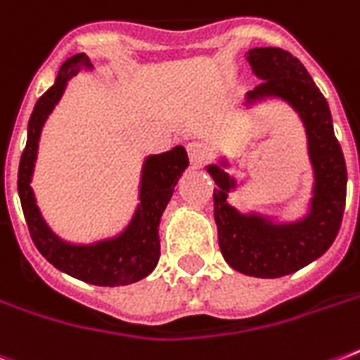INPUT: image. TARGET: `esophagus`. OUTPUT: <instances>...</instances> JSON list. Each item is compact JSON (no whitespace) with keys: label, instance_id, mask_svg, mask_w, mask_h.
Returning <instances> with one entry per match:
<instances>
[{"label":"esophagus","instance_id":"1","mask_svg":"<svg viewBox=\"0 0 360 360\" xmlns=\"http://www.w3.org/2000/svg\"><path fill=\"white\" fill-rule=\"evenodd\" d=\"M186 151H188V158H191L192 166H202L209 160L211 157V153L205 146L202 143H198V141H191L188 146H186Z\"/></svg>","mask_w":360,"mask_h":360}]
</instances>
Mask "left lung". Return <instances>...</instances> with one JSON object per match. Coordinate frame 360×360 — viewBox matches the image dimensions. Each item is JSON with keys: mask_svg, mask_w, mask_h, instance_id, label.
Wrapping results in <instances>:
<instances>
[{"mask_svg": "<svg viewBox=\"0 0 360 360\" xmlns=\"http://www.w3.org/2000/svg\"><path fill=\"white\" fill-rule=\"evenodd\" d=\"M246 61L262 84L246 93L245 106L280 98L302 121L314 175L307 213L285 222L254 211L240 213L228 200L237 188V179L224 169L228 160L220 158V162L209 164L205 169L217 183L214 222L220 252L228 265L256 278H278L307 267L329 250L346 207L347 169L333 130L329 104L304 65L290 52L273 46L252 48L246 52Z\"/></svg>", "mask_w": 360, "mask_h": 360, "instance_id": "8db88e82", "label": "left lung"}]
</instances>
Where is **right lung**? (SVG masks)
<instances>
[{"label":"right lung","instance_id":"right-lung-1","mask_svg":"<svg viewBox=\"0 0 360 360\" xmlns=\"http://www.w3.org/2000/svg\"><path fill=\"white\" fill-rule=\"evenodd\" d=\"M86 53H76L58 70L53 86L37 101L27 123V141L18 166V196L37 250L53 267L75 278L95 285H127L146 278L157 267L160 257L158 224L164 209L172 200L174 188L188 166L183 146H175L160 155H149L143 160L140 175V191L132 219L121 233L106 239L78 245L61 239L42 219L31 188L35 172L37 151L42 127L56 104L61 101L69 82L82 70H91Z\"/></svg>","mask_w":360,"mask_h":360}]
</instances>
